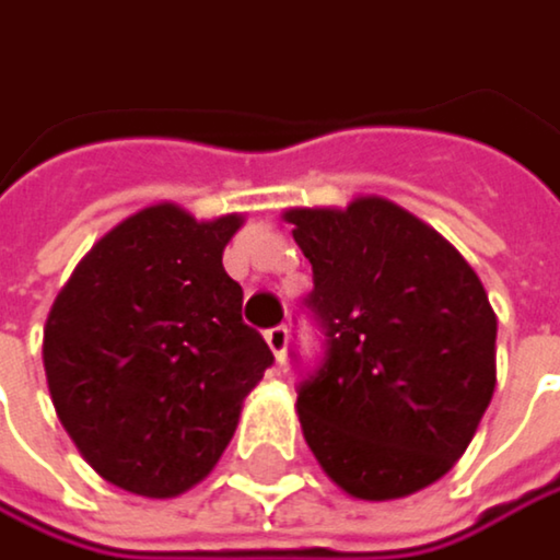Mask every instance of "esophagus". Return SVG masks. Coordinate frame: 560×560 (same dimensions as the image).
I'll use <instances>...</instances> for the list:
<instances>
[{"mask_svg": "<svg viewBox=\"0 0 560 560\" xmlns=\"http://www.w3.org/2000/svg\"><path fill=\"white\" fill-rule=\"evenodd\" d=\"M265 345H268V351L275 354V361L282 364V361H285V351H289V328H282V325H278V328H268V331H265Z\"/></svg>", "mask_w": 560, "mask_h": 560, "instance_id": "obj_1", "label": "esophagus"}]
</instances>
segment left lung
Segmentation results:
<instances>
[{
	"label": "left lung",
	"instance_id": "8db88e82",
	"mask_svg": "<svg viewBox=\"0 0 560 560\" xmlns=\"http://www.w3.org/2000/svg\"><path fill=\"white\" fill-rule=\"evenodd\" d=\"M328 335L299 420L325 476L364 502L413 495L472 443L495 394V312L476 268L384 196L285 209Z\"/></svg>",
	"mask_w": 560,
	"mask_h": 560
}]
</instances>
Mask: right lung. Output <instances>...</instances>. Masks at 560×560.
<instances>
[{"mask_svg": "<svg viewBox=\"0 0 560 560\" xmlns=\"http://www.w3.org/2000/svg\"><path fill=\"white\" fill-rule=\"evenodd\" d=\"M242 222L153 202L91 245L48 312L55 413L84 463L124 492L173 499L202 482L271 364L222 268Z\"/></svg>", "mask_w": 560, "mask_h": 560, "instance_id": "1", "label": "right lung"}]
</instances>
